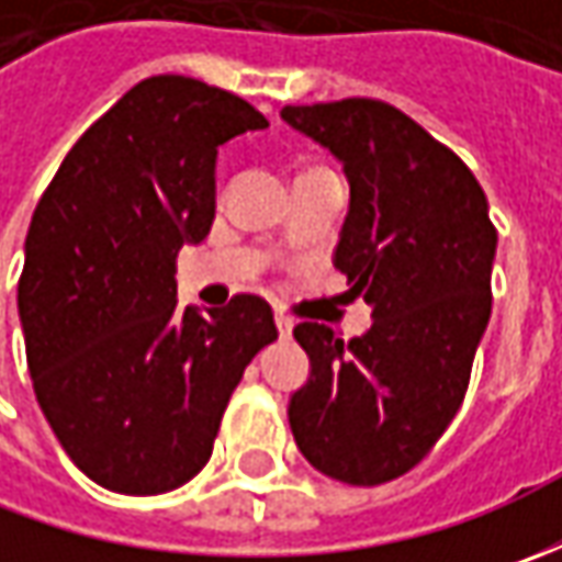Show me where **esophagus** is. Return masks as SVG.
<instances>
[{"label":"esophagus","instance_id":"1","mask_svg":"<svg viewBox=\"0 0 562 562\" xmlns=\"http://www.w3.org/2000/svg\"><path fill=\"white\" fill-rule=\"evenodd\" d=\"M274 328H278V337H281V340H288L293 331V322L291 318H284V315H278V318H274Z\"/></svg>","mask_w":562,"mask_h":562}]
</instances>
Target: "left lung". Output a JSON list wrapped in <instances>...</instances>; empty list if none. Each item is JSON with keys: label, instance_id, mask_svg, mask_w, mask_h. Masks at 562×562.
Here are the masks:
<instances>
[{"label": "left lung", "instance_id": "obj_1", "mask_svg": "<svg viewBox=\"0 0 562 562\" xmlns=\"http://www.w3.org/2000/svg\"><path fill=\"white\" fill-rule=\"evenodd\" d=\"M281 121L344 165L335 269L372 306V328L353 340L318 322L293 328L310 357L288 403L293 441L328 479L381 485L419 463L463 403L491 318L497 231L475 175L394 105H284Z\"/></svg>", "mask_w": 562, "mask_h": 562}]
</instances>
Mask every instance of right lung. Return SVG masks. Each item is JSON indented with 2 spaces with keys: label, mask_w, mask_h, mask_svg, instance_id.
I'll use <instances>...</instances> for the list:
<instances>
[{
  "label": "right lung",
  "mask_w": 562,
  "mask_h": 562,
  "mask_svg": "<svg viewBox=\"0 0 562 562\" xmlns=\"http://www.w3.org/2000/svg\"><path fill=\"white\" fill-rule=\"evenodd\" d=\"M240 97L140 80L71 146L33 209L18 315L36 403L97 485L149 497L212 457L231 391L278 337L271 306H178L175 259L215 222L218 146L262 131Z\"/></svg>",
  "instance_id": "obj_1"
}]
</instances>
